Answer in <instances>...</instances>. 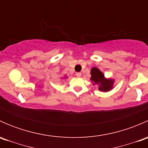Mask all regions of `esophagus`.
<instances>
[{"label": "esophagus", "mask_w": 148, "mask_h": 148, "mask_svg": "<svg viewBox=\"0 0 148 148\" xmlns=\"http://www.w3.org/2000/svg\"><path fill=\"white\" fill-rule=\"evenodd\" d=\"M76 75H77V77H80L82 76V73L81 72H77V73H76Z\"/></svg>", "instance_id": "34e87169"}]
</instances>
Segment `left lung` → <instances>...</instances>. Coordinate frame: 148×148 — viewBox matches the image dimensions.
Listing matches in <instances>:
<instances>
[{
    "label": "left lung",
    "mask_w": 148,
    "mask_h": 148,
    "mask_svg": "<svg viewBox=\"0 0 148 148\" xmlns=\"http://www.w3.org/2000/svg\"><path fill=\"white\" fill-rule=\"evenodd\" d=\"M90 80L93 85H97L98 89L100 92H107L114 88V79L112 78H106L102 71L97 67H92L91 69Z\"/></svg>",
    "instance_id": "8db88e82"
}]
</instances>
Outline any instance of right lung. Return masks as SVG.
<instances>
[{
	"label": "right lung",
	"mask_w": 148,
	"mask_h": 148,
	"mask_svg": "<svg viewBox=\"0 0 148 148\" xmlns=\"http://www.w3.org/2000/svg\"><path fill=\"white\" fill-rule=\"evenodd\" d=\"M64 78H66H66H67V77H66V76H64V77H62V79H64Z\"/></svg>",
	"instance_id": "obj_1"
}]
</instances>
